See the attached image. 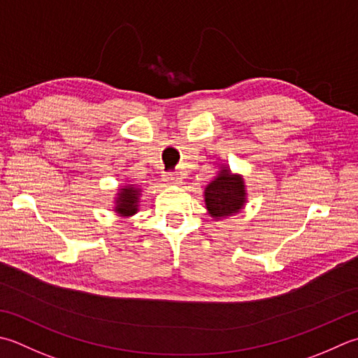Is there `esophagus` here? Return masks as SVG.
Returning <instances> with one entry per match:
<instances>
[{
	"mask_svg": "<svg viewBox=\"0 0 358 358\" xmlns=\"http://www.w3.org/2000/svg\"><path fill=\"white\" fill-rule=\"evenodd\" d=\"M164 181L167 185H177L180 186L181 183H183V177L178 172H171V173H166L164 175Z\"/></svg>",
	"mask_w": 358,
	"mask_h": 358,
	"instance_id": "1",
	"label": "esophagus"
}]
</instances>
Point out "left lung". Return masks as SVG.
Listing matches in <instances>:
<instances>
[{
	"mask_svg": "<svg viewBox=\"0 0 358 358\" xmlns=\"http://www.w3.org/2000/svg\"><path fill=\"white\" fill-rule=\"evenodd\" d=\"M247 203V186L241 173H233L222 166L214 180L205 187V205L214 220L227 219L241 213Z\"/></svg>",
	"mask_w": 358,
	"mask_h": 358,
	"instance_id": "obj_1",
	"label": "left lung"
}]
</instances>
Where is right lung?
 Here are the masks:
<instances>
[{"label": "right lung", "instance_id": "add662e5", "mask_svg": "<svg viewBox=\"0 0 358 358\" xmlns=\"http://www.w3.org/2000/svg\"><path fill=\"white\" fill-rule=\"evenodd\" d=\"M139 201H141V187L135 185H124L117 189L113 211L119 217L129 219L139 211Z\"/></svg>", "mask_w": 358, "mask_h": 358}]
</instances>
